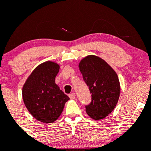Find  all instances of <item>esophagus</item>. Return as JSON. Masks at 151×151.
I'll return each instance as SVG.
<instances>
[{"mask_svg":"<svg viewBox=\"0 0 151 151\" xmlns=\"http://www.w3.org/2000/svg\"><path fill=\"white\" fill-rule=\"evenodd\" d=\"M69 96H70V98L71 99H75V97H76L75 93H70V94L69 95Z\"/></svg>","mask_w":151,"mask_h":151,"instance_id":"obj_1","label":"esophagus"}]
</instances>
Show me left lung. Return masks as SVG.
<instances>
[{"label": "left lung", "mask_w": 151, "mask_h": 151, "mask_svg": "<svg viewBox=\"0 0 151 151\" xmlns=\"http://www.w3.org/2000/svg\"><path fill=\"white\" fill-rule=\"evenodd\" d=\"M79 68L91 93V102L86 112L94 120H101L113 111L120 96L117 74L103 59L88 55L81 60Z\"/></svg>", "instance_id": "obj_1"}]
</instances>
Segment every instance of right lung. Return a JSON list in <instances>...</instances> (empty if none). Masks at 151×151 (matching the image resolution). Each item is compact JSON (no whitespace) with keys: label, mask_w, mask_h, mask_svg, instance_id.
I'll list each match as a JSON object with an SVG mask.
<instances>
[{"label":"right lung","mask_w":151,"mask_h":151,"mask_svg":"<svg viewBox=\"0 0 151 151\" xmlns=\"http://www.w3.org/2000/svg\"><path fill=\"white\" fill-rule=\"evenodd\" d=\"M59 70L56 62H43L32 71L22 87L26 108L35 119L45 124L56 121L70 99L55 84Z\"/></svg>","instance_id":"right-lung-1"}]
</instances>
